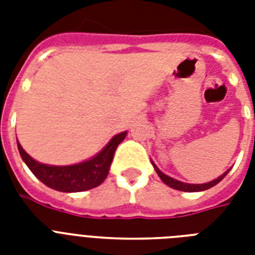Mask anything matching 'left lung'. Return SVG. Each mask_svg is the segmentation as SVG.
<instances>
[{"instance_id":"obj_1","label":"left lung","mask_w":255,"mask_h":255,"mask_svg":"<svg viewBox=\"0 0 255 255\" xmlns=\"http://www.w3.org/2000/svg\"><path fill=\"white\" fill-rule=\"evenodd\" d=\"M152 165H153V168H155L156 173L159 174V177L161 178V181L164 182V184H167L168 186H170V188H173V189L176 190H181V192H202V190H206L209 189V188H212V186L217 185L218 182L221 181L222 178L225 177L226 174L229 173V170L228 169L226 172H224V173L220 176V177L214 178V180H212V181L209 182H205V184H188V182H182V181H178V180H176V178L173 177H169L168 174L163 173L161 170L159 169V168L156 167L155 163L151 160Z\"/></svg>"}]
</instances>
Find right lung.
Here are the masks:
<instances>
[{
    "label": "right lung",
    "mask_w": 255,
    "mask_h": 255,
    "mask_svg": "<svg viewBox=\"0 0 255 255\" xmlns=\"http://www.w3.org/2000/svg\"><path fill=\"white\" fill-rule=\"evenodd\" d=\"M127 136V131L120 132L112 137L106 147L98 152L94 157L73 164V165H49L42 164L34 160L29 153H26L19 141L17 140L18 151L23 163L29 167L33 174L38 180H41L45 185L51 189L74 193V192H83L100 185L106 180L115 151Z\"/></svg>",
    "instance_id": "obj_1"
}]
</instances>
